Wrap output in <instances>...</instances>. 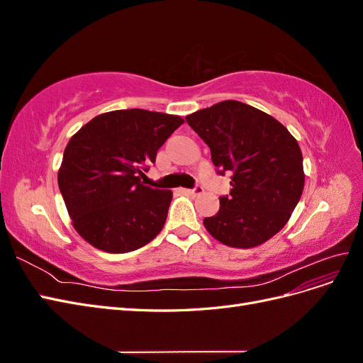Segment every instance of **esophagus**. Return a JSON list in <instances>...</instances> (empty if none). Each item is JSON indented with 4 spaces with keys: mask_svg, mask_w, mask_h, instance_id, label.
Returning a JSON list of instances; mask_svg holds the SVG:
<instances>
[{
    "mask_svg": "<svg viewBox=\"0 0 363 363\" xmlns=\"http://www.w3.org/2000/svg\"><path fill=\"white\" fill-rule=\"evenodd\" d=\"M184 192H186V194H189V195H200V194H203V192H204V189H203V186L196 184L194 189H186Z\"/></svg>",
    "mask_w": 363,
    "mask_h": 363,
    "instance_id": "obj_1",
    "label": "esophagus"
}]
</instances>
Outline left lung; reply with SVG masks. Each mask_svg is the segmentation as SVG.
<instances>
[{"label": "left lung", "mask_w": 363, "mask_h": 363, "mask_svg": "<svg viewBox=\"0 0 363 363\" xmlns=\"http://www.w3.org/2000/svg\"><path fill=\"white\" fill-rule=\"evenodd\" d=\"M207 147L218 174L232 172L228 195L204 227L219 242L251 248L284 227L304 188L298 142L277 119L227 100L186 116Z\"/></svg>", "instance_id": "8db88e82"}]
</instances>
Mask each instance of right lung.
<instances>
[{
	"mask_svg": "<svg viewBox=\"0 0 363 363\" xmlns=\"http://www.w3.org/2000/svg\"><path fill=\"white\" fill-rule=\"evenodd\" d=\"M182 124L175 115L125 108L95 116L69 139L57 180L84 240L107 252H128L160 233L172 192L152 189L140 177Z\"/></svg>",
	"mask_w": 363,
	"mask_h": 363,
	"instance_id": "obj_1",
	"label": "right lung"
}]
</instances>
